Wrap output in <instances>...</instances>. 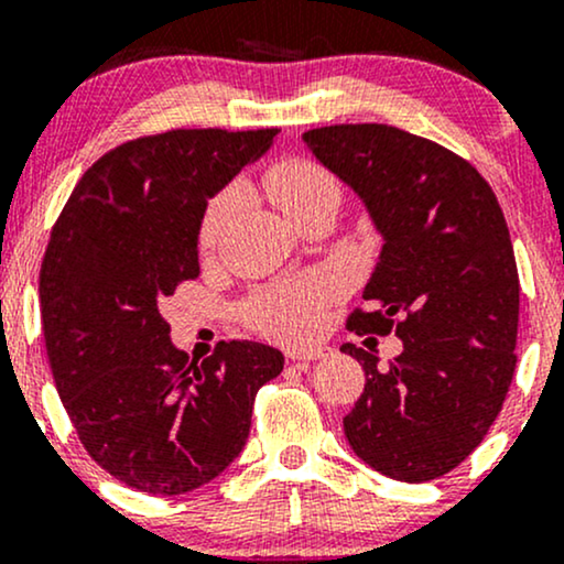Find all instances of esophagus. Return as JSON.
I'll list each match as a JSON object with an SVG mask.
<instances>
[{
	"label": "esophagus",
	"instance_id": "obj_1",
	"mask_svg": "<svg viewBox=\"0 0 564 564\" xmlns=\"http://www.w3.org/2000/svg\"><path fill=\"white\" fill-rule=\"evenodd\" d=\"M332 355V347L326 345H307V347H289L286 349V358L300 364V360H321Z\"/></svg>",
	"mask_w": 564,
	"mask_h": 564
}]
</instances>
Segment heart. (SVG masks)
Returning <instances> with one entry per match:
<instances>
[{
	"mask_svg": "<svg viewBox=\"0 0 564 564\" xmlns=\"http://www.w3.org/2000/svg\"><path fill=\"white\" fill-rule=\"evenodd\" d=\"M264 187L270 198L275 200L278 209L286 217H294L304 206L323 196H336L334 177L315 161L286 159L278 161L264 174ZM238 204V191H225L212 200L204 215V228H200V241L212 246ZM332 296V286L326 281H304L291 283V286H278L260 296L254 304V318L262 328L283 336L310 334L321 323L323 307Z\"/></svg>",
	"mask_w": 564,
	"mask_h": 564,
	"instance_id": "1",
	"label": "heart"
}]
</instances>
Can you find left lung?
I'll use <instances>...</instances> for the list:
<instances>
[{
	"mask_svg": "<svg viewBox=\"0 0 564 564\" xmlns=\"http://www.w3.org/2000/svg\"><path fill=\"white\" fill-rule=\"evenodd\" d=\"M381 236L355 332L403 339V352L341 345L366 371L345 416L355 456L392 480L426 482L464 462L496 422L517 366L520 278L501 206L475 166L387 124L302 134Z\"/></svg>",
	"mask_w": 564,
	"mask_h": 564,
	"instance_id": "obj_1",
	"label": "left lung"
}]
</instances>
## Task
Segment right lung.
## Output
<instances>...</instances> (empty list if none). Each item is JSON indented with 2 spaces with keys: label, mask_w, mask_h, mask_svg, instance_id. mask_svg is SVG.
Returning a JSON list of instances; mask_svg holds the SVG:
<instances>
[{
  "label": "right lung",
  "mask_w": 564,
  "mask_h": 564,
  "mask_svg": "<svg viewBox=\"0 0 564 564\" xmlns=\"http://www.w3.org/2000/svg\"><path fill=\"white\" fill-rule=\"evenodd\" d=\"M278 129H172L97 159L57 217L42 273V332L82 445L116 480L180 496L243 451L254 394L281 349L223 341L206 360L172 345L161 302L198 278L209 198Z\"/></svg>",
  "instance_id": "right-lung-1"
}]
</instances>
